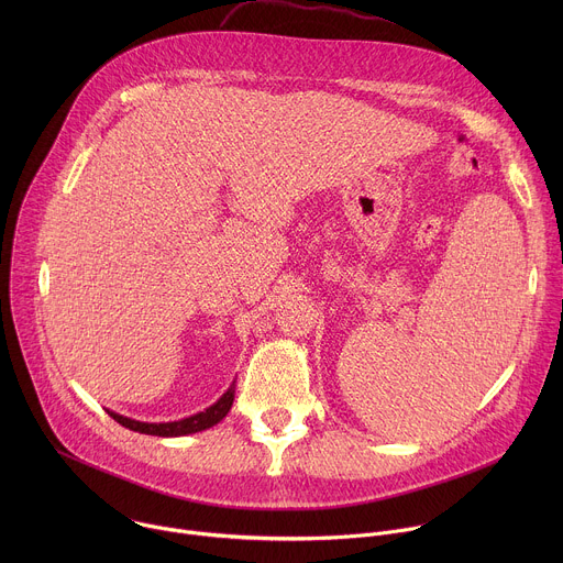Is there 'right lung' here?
Returning a JSON list of instances; mask_svg holds the SVG:
<instances>
[{
	"mask_svg": "<svg viewBox=\"0 0 563 563\" xmlns=\"http://www.w3.org/2000/svg\"><path fill=\"white\" fill-rule=\"evenodd\" d=\"M233 396H235V383L220 396L218 404H213L209 410L198 412L189 419L183 421H172V423H140L126 417H120L115 412H109L120 426L133 430V432H142V434H153V437H183V434H194L200 430H207L211 426H216L218 421H222L227 417V412L233 406Z\"/></svg>",
	"mask_w": 563,
	"mask_h": 563,
	"instance_id": "obj_1",
	"label": "right lung"
}]
</instances>
